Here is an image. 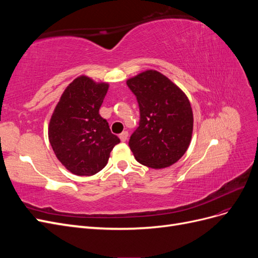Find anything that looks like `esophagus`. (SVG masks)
<instances>
[{"instance_id": "34e87169", "label": "esophagus", "mask_w": 258, "mask_h": 258, "mask_svg": "<svg viewBox=\"0 0 258 258\" xmlns=\"http://www.w3.org/2000/svg\"><path fill=\"white\" fill-rule=\"evenodd\" d=\"M119 139H120L121 142H126L127 139H128V132L127 131L121 132V134L119 135Z\"/></svg>"}]
</instances>
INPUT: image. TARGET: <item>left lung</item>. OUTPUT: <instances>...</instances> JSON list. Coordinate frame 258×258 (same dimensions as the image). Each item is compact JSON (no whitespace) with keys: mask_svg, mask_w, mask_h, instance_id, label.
Masks as SVG:
<instances>
[{"mask_svg":"<svg viewBox=\"0 0 258 258\" xmlns=\"http://www.w3.org/2000/svg\"><path fill=\"white\" fill-rule=\"evenodd\" d=\"M140 107V122L129 146L136 159L152 169L175 163L188 148L194 117L185 93L167 76L147 70L127 81Z\"/></svg>","mask_w":258,"mask_h":258,"instance_id":"1","label":"left lung"}]
</instances>
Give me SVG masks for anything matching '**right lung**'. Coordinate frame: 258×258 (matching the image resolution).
<instances>
[{
  "instance_id": "add662e5",
  "label": "right lung",
  "mask_w": 258,
  "mask_h": 258,
  "mask_svg": "<svg viewBox=\"0 0 258 258\" xmlns=\"http://www.w3.org/2000/svg\"><path fill=\"white\" fill-rule=\"evenodd\" d=\"M107 89V83L79 76L66 88L51 115L50 145L58 160L73 174L98 173L120 142L99 114Z\"/></svg>"
}]
</instances>
